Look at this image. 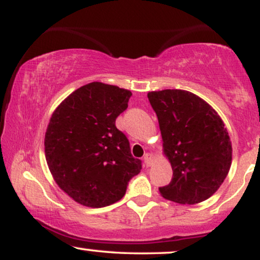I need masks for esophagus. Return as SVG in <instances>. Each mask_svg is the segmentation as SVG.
I'll return each instance as SVG.
<instances>
[{
    "label": "esophagus",
    "instance_id": "1",
    "mask_svg": "<svg viewBox=\"0 0 260 260\" xmlns=\"http://www.w3.org/2000/svg\"><path fill=\"white\" fill-rule=\"evenodd\" d=\"M143 159H144L145 166H147V167H150L151 166V163H152V156H151V154H145Z\"/></svg>",
    "mask_w": 260,
    "mask_h": 260
}]
</instances>
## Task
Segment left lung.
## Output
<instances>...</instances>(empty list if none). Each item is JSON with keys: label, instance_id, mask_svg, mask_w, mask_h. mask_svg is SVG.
Listing matches in <instances>:
<instances>
[{"label": "left lung", "instance_id": "left-lung-1", "mask_svg": "<svg viewBox=\"0 0 260 260\" xmlns=\"http://www.w3.org/2000/svg\"><path fill=\"white\" fill-rule=\"evenodd\" d=\"M148 98L173 168L172 181L159 187V193L183 205L207 200L221 186L232 162V145L221 118L188 91L149 92Z\"/></svg>", "mask_w": 260, "mask_h": 260}]
</instances>
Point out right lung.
I'll list each match as a JSON object with an SVG mask.
<instances>
[{"label": "right lung", "instance_id": "right-lung-1", "mask_svg": "<svg viewBox=\"0 0 260 260\" xmlns=\"http://www.w3.org/2000/svg\"><path fill=\"white\" fill-rule=\"evenodd\" d=\"M133 93L118 86L90 83L71 93L49 120L45 154L55 182L78 204L101 208L119 201L142 169L131 155L116 118Z\"/></svg>", "mask_w": 260, "mask_h": 260}]
</instances>
